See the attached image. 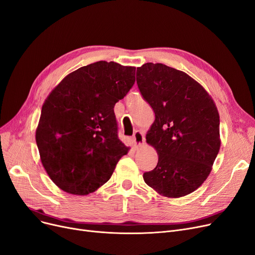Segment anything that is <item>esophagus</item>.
Segmentation results:
<instances>
[{
  "mask_svg": "<svg viewBox=\"0 0 255 255\" xmlns=\"http://www.w3.org/2000/svg\"><path fill=\"white\" fill-rule=\"evenodd\" d=\"M132 139H133L134 142V147H140L143 142H145V135H143L142 132L140 131H135L133 136H132Z\"/></svg>",
  "mask_w": 255,
  "mask_h": 255,
  "instance_id": "34e87169",
  "label": "esophagus"
}]
</instances>
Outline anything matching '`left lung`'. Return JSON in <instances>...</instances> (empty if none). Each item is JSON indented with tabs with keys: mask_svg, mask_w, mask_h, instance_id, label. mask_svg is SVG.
<instances>
[{
	"mask_svg": "<svg viewBox=\"0 0 255 255\" xmlns=\"http://www.w3.org/2000/svg\"><path fill=\"white\" fill-rule=\"evenodd\" d=\"M136 83L154 110L146 140L158 155L143 180L164 197L189 195L206 180L220 150L217 106L191 76L162 63L137 68Z\"/></svg>",
	"mask_w": 255,
	"mask_h": 255,
	"instance_id": "1",
	"label": "left lung"
}]
</instances>
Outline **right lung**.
Returning <instances> with one entry per match:
<instances>
[{
    "label": "right lung",
    "mask_w": 255,
    "mask_h": 255,
    "mask_svg": "<svg viewBox=\"0 0 255 255\" xmlns=\"http://www.w3.org/2000/svg\"><path fill=\"white\" fill-rule=\"evenodd\" d=\"M135 82L134 66L98 61L65 76L41 108L35 139L41 163L60 190L88 195L106 183L129 151L114 108Z\"/></svg>",
    "instance_id": "add662e5"
}]
</instances>
